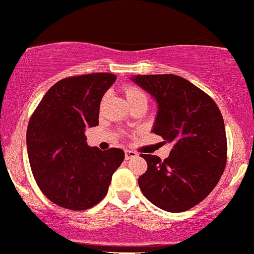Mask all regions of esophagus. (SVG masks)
I'll use <instances>...</instances> for the list:
<instances>
[{"label":"esophagus","mask_w":254,"mask_h":254,"mask_svg":"<svg viewBox=\"0 0 254 254\" xmlns=\"http://www.w3.org/2000/svg\"><path fill=\"white\" fill-rule=\"evenodd\" d=\"M137 154L132 150H125V160H130L132 157H136Z\"/></svg>","instance_id":"34e87169"}]
</instances>
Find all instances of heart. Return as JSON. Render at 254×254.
I'll return each instance as SVG.
<instances>
[{
  "label": "heart",
  "instance_id": "heart-1",
  "mask_svg": "<svg viewBox=\"0 0 254 254\" xmlns=\"http://www.w3.org/2000/svg\"><path fill=\"white\" fill-rule=\"evenodd\" d=\"M125 98H127V103L131 106V105L139 103V101H147V97L141 89L136 88L133 86H127L125 87Z\"/></svg>",
  "mask_w": 254,
  "mask_h": 254
}]
</instances>
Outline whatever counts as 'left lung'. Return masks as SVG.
Listing matches in <instances>:
<instances>
[{"label":"left lung","mask_w":254,"mask_h":254,"mask_svg":"<svg viewBox=\"0 0 254 254\" xmlns=\"http://www.w3.org/2000/svg\"><path fill=\"white\" fill-rule=\"evenodd\" d=\"M130 80L157 105L151 131L173 145L164 161L142 154L148 168L138 178L139 189L162 210H189L214 190L226 167L222 115L208 94L177 75H135Z\"/></svg>","instance_id":"1"}]
</instances>
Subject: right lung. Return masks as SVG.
<instances>
[{"mask_svg": "<svg viewBox=\"0 0 254 254\" xmlns=\"http://www.w3.org/2000/svg\"><path fill=\"white\" fill-rule=\"evenodd\" d=\"M116 80L109 72L63 78L46 92L30 119L26 143L34 179L62 208L86 210L98 204L123 162V150L90 148L84 135L99 124L101 99Z\"/></svg>", "mask_w": 254, "mask_h": 254, "instance_id": "1", "label": "right lung"}]
</instances>
